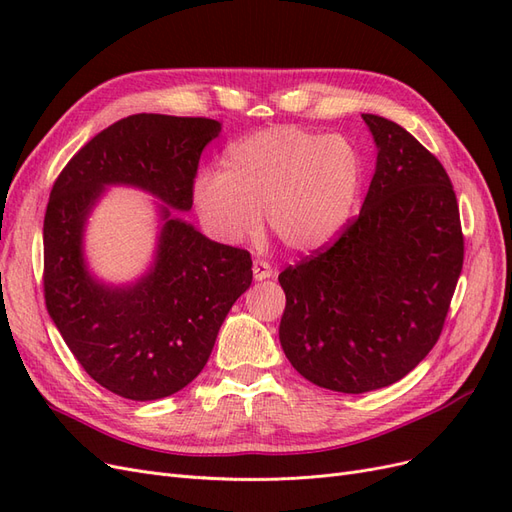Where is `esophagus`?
I'll return each instance as SVG.
<instances>
[{"instance_id": "34e87169", "label": "esophagus", "mask_w": 512, "mask_h": 512, "mask_svg": "<svg viewBox=\"0 0 512 512\" xmlns=\"http://www.w3.org/2000/svg\"><path fill=\"white\" fill-rule=\"evenodd\" d=\"M252 271H254V280H258V282L269 280V277H273V273H275L269 262L267 260H260V258L254 260Z\"/></svg>"}]
</instances>
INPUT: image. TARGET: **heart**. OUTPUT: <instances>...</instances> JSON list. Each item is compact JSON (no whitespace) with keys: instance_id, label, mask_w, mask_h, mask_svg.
<instances>
[{"instance_id":"heart-1","label":"heart","mask_w":512,"mask_h":512,"mask_svg":"<svg viewBox=\"0 0 512 512\" xmlns=\"http://www.w3.org/2000/svg\"><path fill=\"white\" fill-rule=\"evenodd\" d=\"M363 190V158L348 138L294 126L247 134L222 156V173L203 170L192 198L215 239L241 243L269 230L294 252H314L346 228Z\"/></svg>"}]
</instances>
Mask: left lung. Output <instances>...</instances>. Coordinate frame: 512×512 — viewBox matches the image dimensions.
Returning <instances> with one entry per match:
<instances>
[{"instance_id":"8db88e82","label":"left lung","mask_w":512,"mask_h":512,"mask_svg":"<svg viewBox=\"0 0 512 512\" xmlns=\"http://www.w3.org/2000/svg\"><path fill=\"white\" fill-rule=\"evenodd\" d=\"M378 149L359 218L327 250L280 273V342L299 374L322 389L389 386L436 346L463 267L455 190L416 138L363 115Z\"/></svg>"}]
</instances>
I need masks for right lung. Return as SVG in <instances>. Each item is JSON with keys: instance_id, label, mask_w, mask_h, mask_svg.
<instances>
[{"instance_id": "right-lung-1", "label": "right lung", "mask_w": 512, "mask_h": 512, "mask_svg": "<svg viewBox=\"0 0 512 512\" xmlns=\"http://www.w3.org/2000/svg\"><path fill=\"white\" fill-rule=\"evenodd\" d=\"M220 130L207 117L130 115L91 138L53 183L44 215L46 309L76 361L119 397L151 401L188 386L252 284L250 252L207 239L172 211L192 209L200 153ZM106 184H132L165 203L154 265L126 287L100 283L82 254L86 218Z\"/></svg>"}]
</instances>
